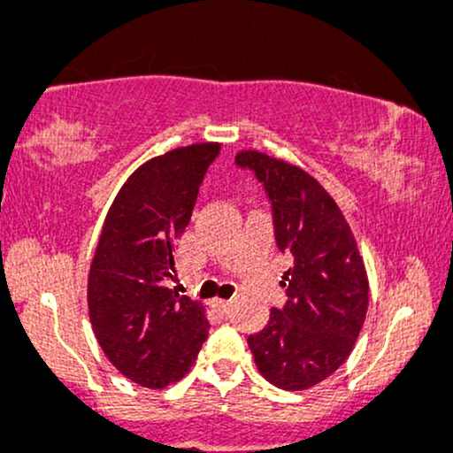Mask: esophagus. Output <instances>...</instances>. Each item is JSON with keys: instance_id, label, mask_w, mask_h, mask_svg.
<instances>
[{"instance_id": "obj_1", "label": "esophagus", "mask_w": 453, "mask_h": 453, "mask_svg": "<svg viewBox=\"0 0 453 453\" xmlns=\"http://www.w3.org/2000/svg\"><path fill=\"white\" fill-rule=\"evenodd\" d=\"M214 307H216L218 311L226 313V311H228V307H231V301H214Z\"/></svg>"}]
</instances>
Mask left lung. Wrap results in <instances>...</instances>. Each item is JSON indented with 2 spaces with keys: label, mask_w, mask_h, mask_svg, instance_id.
Wrapping results in <instances>:
<instances>
[{
  "label": "left lung",
  "mask_w": 453,
  "mask_h": 453,
  "mask_svg": "<svg viewBox=\"0 0 453 453\" xmlns=\"http://www.w3.org/2000/svg\"><path fill=\"white\" fill-rule=\"evenodd\" d=\"M271 203L280 252L292 258L281 278L286 305L250 334L254 363L269 384L307 390L352 352L369 307V280L356 239L333 196L296 165L257 150L239 152Z\"/></svg>",
  "instance_id": "left-lung-1"
}]
</instances>
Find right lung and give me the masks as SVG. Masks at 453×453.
Segmentation results:
<instances>
[{
    "mask_svg": "<svg viewBox=\"0 0 453 453\" xmlns=\"http://www.w3.org/2000/svg\"><path fill=\"white\" fill-rule=\"evenodd\" d=\"M220 143H193L143 163L116 195L88 273L95 337L122 375L165 388L195 365L210 324L201 303L169 288L182 237Z\"/></svg>",
    "mask_w": 453,
    "mask_h": 453,
    "instance_id": "obj_1",
    "label": "right lung"
}]
</instances>
